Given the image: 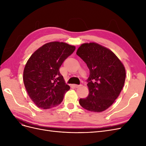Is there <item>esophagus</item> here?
Wrapping results in <instances>:
<instances>
[{
    "instance_id": "1",
    "label": "esophagus",
    "mask_w": 146,
    "mask_h": 146,
    "mask_svg": "<svg viewBox=\"0 0 146 146\" xmlns=\"http://www.w3.org/2000/svg\"><path fill=\"white\" fill-rule=\"evenodd\" d=\"M74 86L75 88H80V87L82 86V85H74Z\"/></svg>"
}]
</instances>
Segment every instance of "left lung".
<instances>
[{
    "label": "left lung",
    "mask_w": 146,
    "mask_h": 146,
    "mask_svg": "<svg viewBox=\"0 0 146 146\" xmlns=\"http://www.w3.org/2000/svg\"><path fill=\"white\" fill-rule=\"evenodd\" d=\"M76 54L90 70L87 84L89 94L79 104L88 111L99 113L108 108L117 98L125 80V69L109 48L96 42L83 43Z\"/></svg>",
    "instance_id": "1"
}]
</instances>
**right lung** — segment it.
I'll return each mask as SVG.
<instances>
[{
    "instance_id": "add662e5",
    "label": "right lung",
    "mask_w": 146,
    "mask_h": 146,
    "mask_svg": "<svg viewBox=\"0 0 146 146\" xmlns=\"http://www.w3.org/2000/svg\"><path fill=\"white\" fill-rule=\"evenodd\" d=\"M76 49L74 46L52 41L35 51L28 60L23 72L29 96L38 108L49 109L61 104L70 87L65 83L59 69Z\"/></svg>"
}]
</instances>
